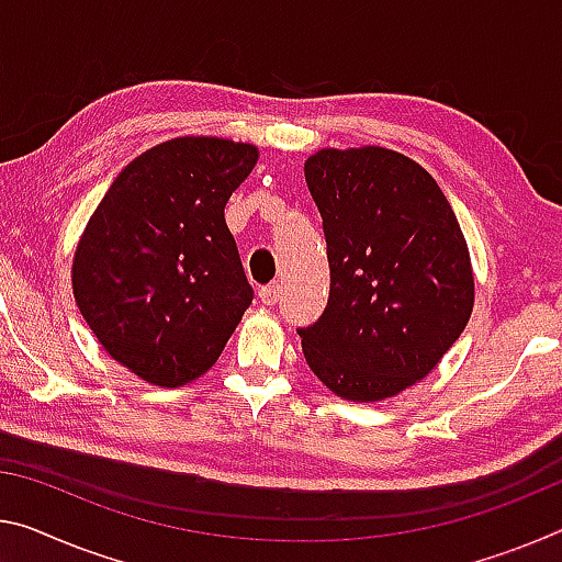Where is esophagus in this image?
<instances>
[{"label": "esophagus", "mask_w": 562, "mask_h": 562, "mask_svg": "<svg viewBox=\"0 0 562 562\" xmlns=\"http://www.w3.org/2000/svg\"><path fill=\"white\" fill-rule=\"evenodd\" d=\"M280 297H282V288L278 282L265 284V288L260 290V300L265 302V305H278Z\"/></svg>", "instance_id": "34e87169"}]
</instances>
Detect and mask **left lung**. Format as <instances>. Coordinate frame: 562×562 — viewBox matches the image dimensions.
Segmentation results:
<instances>
[{
    "label": "left lung",
    "mask_w": 562,
    "mask_h": 562,
    "mask_svg": "<svg viewBox=\"0 0 562 562\" xmlns=\"http://www.w3.org/2000/svg\"><path fill=\"white\" fill-rule=\"evenodd\" d=\"M323 217L329 300L300 327L310 370L352 403L415 385L465 329L473 267L430 172L385 147L319 149L305 162Z\"/></svg>",
    "instance_id": "8db88e82"
}]
</instances>
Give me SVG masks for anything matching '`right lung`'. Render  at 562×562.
<instances>
[{
	"label": "right lung",
	"mask_w": 562,
	"mask_h": 562,
	"mask_svg": "<svg viewBox=\"0 0 562 562\" xmlns=\"http://www.w3.org/2000/svg\"><path fill=\"white\" fill-rule=\"evenodd\" d=\"M257 147L177 137L122 169L72 262V290L97 340L159 387L200 378L252 302L225 204Z\"/></svg>",
	"instance_id": "add662e5"
}]
</instances>
